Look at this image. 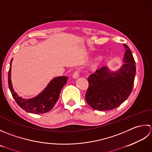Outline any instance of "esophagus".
Returning <instances> with one entry per match:
<instances>
[{"mask_svg": "<svg viewBox=\"0 0 152 152\" xmlns=\"http://www.w3.org/2000/svg\"><path fill=\"white\" fill-rule=\"evenodd\" d=\"M79 72L78 71H75V72L73 73V79H77L79 77Z\"/></svg>", "mask_w": 152, "mask_h": 152, "instance_id": "esophagus-1", "label": "esophagus"}]
</instances>
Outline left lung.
Segmentation results:
<instances>
[{
  "instance_id": "1",
  "label": "left lung",
  "mask_w": 152,
  "mask_h": 152,
  "mask_svg": "<svg viewBox=\"0 0 152 152\" xmlns=\"http://www.w3.org/2000/svg\"><path fill=\"white\" fill-rule=\"evenodd\" d=\"M125 48L124 64L115 72L107 67L97 69L88 78L85 100L92 109L106 111L115 109L131 94L136 75L135 61L129 46Z\"/></svg>"
}]
</instances>
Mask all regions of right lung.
<instances>
[{"mask_svg":"<svg viewBox=\"0 0 152 152\" xmlns=\"http://www.w3.org/2000/svg\"><path fill=\"white\" fill-rule=\"evenodd\" d=\"M12 60L13 59H12L10 61L8 80L9 88L16 103L19 105L21 108L28 113L41 114L46 113L51 110L60 97V92L64 86L67 83L68 77L66 76L55 77L50 80L47 86L37 96L29 99L23 98L18 95L12 86L11 80V66Z\"/></svg>","mask_w":152,"mask_h":152,"instance_id":"1","label":"right lung"}]
</instances>
